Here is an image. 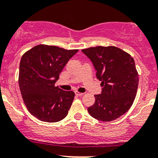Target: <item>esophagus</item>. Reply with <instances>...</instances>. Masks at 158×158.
I'll use <instances>...</instances> for the list:
<instances>
[{"mask_svg":"<svg viewBox=\"0 0 158 158\" xmlns=\"http://www.w3.org/2000/svg\"><path fill=\"white\" fill-rule=\"evenodd\" d=\"M75 93H76V96H82V95H83V93H79V92H78V91L75 92Z\"/></svg>","mask_w":158,"mask_h":158,"instance_id":"34e87169","label":"esophagus"}]
</instances>
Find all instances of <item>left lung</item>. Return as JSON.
Returning a JSON list of instances; mask_svg holds the SVG:
<instances>
[{
	"instance_id": "left-lung-1",
	"label": "left lung",
	"mask_w": 158,
	"mask_h": 158,
	"mask_svg": "<svg viewBox=\"0 0 158 158\" xmlns=\"http://www.w3.org/2000/svg\"><path fill=\"white\" fill-rule=\"evenodd\" d=\"M82 52L93 62L102 86L88 112L96 120L113 121L126 113L135 99L139 77L134 59L115 46L92 47Z\"/></svg>"
}]
</instances>
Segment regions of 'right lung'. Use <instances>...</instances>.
<instances>
[{"mask_svg": "<svg viewBox=\"0 0 158 158\" xmlns=\"http://www.w3.org/2000/svg\"><path fill=\"white\" fill-rule=\"evenodd\" d=\"M77 52V49L38 45L21 57L18 77L20 90L27 110L38 120L55 123L68 114L74 92L64 91L55 83L68 61Z\"/></svg>", "mask_w": 158, "mask_h": 158, "instance_id": "add662e5", "label": "right lung"}]
</instances>
